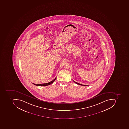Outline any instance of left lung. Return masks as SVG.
Returning a JSON list of instances; mask_svg holds the SVG:
<instances>
[{
    "instance_id": "left-lung-1",
    "label": "left lung",
    "mask_w": 129,
    "mask_h": 129,
    "mask_svg": "<svg viewBox=\"0 0 129 129\" xmlns=\"http://www.w3.org/2000/svg\"><path fill=\"white\" fill-rule=\"evenodd\" d=\"M74 83H76V84H79V85H81V86H87V85H83V84H81L78 83H76V82L74 81Z\"/></svg>"
}]
</instances>
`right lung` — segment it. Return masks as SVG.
<instances>
[{"instance_id": "right-lung-1", "label": "right lung", "mask_w": 129, "mask_h": 129, "mask_svg": "<svg viewBox=\"0 0 129 129\" xmlns=\"http://www.w3.org/2000/svg\"><path fill=\"white\" fill-rule=\"evenodd\" d=\"M56 79V78L55 79H53V81H51L50 82H49V83H44V84H34L33 83L34 85H36V86H48V85H50V84H51V83H53V82L55 81Z\"/></svg>"}]
</instances>
